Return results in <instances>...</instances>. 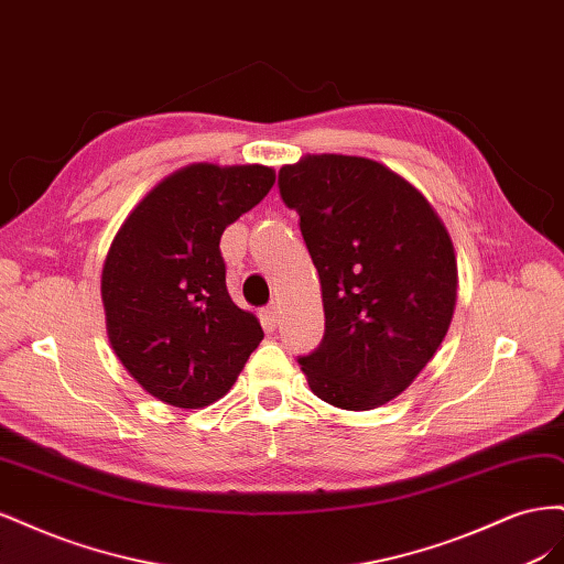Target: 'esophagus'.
I'll return each instance as SVG.
<instances>
[{
	"label": "esophagus",
	"mask_w": 564,
	"mask_h": 564,
	"mask_svg": "<svg viewBox=\"0 0 564 564\" xmlns=\"http://www.w3.org/2000/svg\"><path fill=\"white\" fill-rule=\"evenodd\" d=\"M261 317H263L268 329H275V327H278V319H280V308H278L275 303H272V305H268V308L263 311Z\"/></svg>",
	"instance_id": "1"
}]
</instances>
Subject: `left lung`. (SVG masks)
<instances>
[{"label": "left lung", "instance_id": "1", "mask_svg": "<svg viewBox=\"0 0 564 564\" xmlns=\"http://www.w3.org/2000/svg\"><path fill=\"white\" fill-rule=\"evenodd\" d=\"M317 268L324 336L299 365L324 402L367 412L398 398L445 338L456 303L447 228L412 183L348 155L278 176Z\"/></svg>", "mask_w": 564, "mask_h": 564}]
</instances>
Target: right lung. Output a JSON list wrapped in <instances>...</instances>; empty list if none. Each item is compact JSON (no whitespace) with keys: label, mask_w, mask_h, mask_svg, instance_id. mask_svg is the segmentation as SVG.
Masks as SVG:
<instances>
[{"label":"right lung","mask_w":564,"mask_h":564,"mask_svg":"<svg viewBox=\"0 0 564 564\" xmlns=\"http://www.w3.org/2000/svg\"><path fill=\"white\" fill-rule=\"evenodd\" d=\"M275 183L261 164H191L139 202L104 265L108 336L150 395L199 409L220 400L263 340L226 286L220 235Z\"/></svg>","instance_id":"obj_1"}]
</instances>
